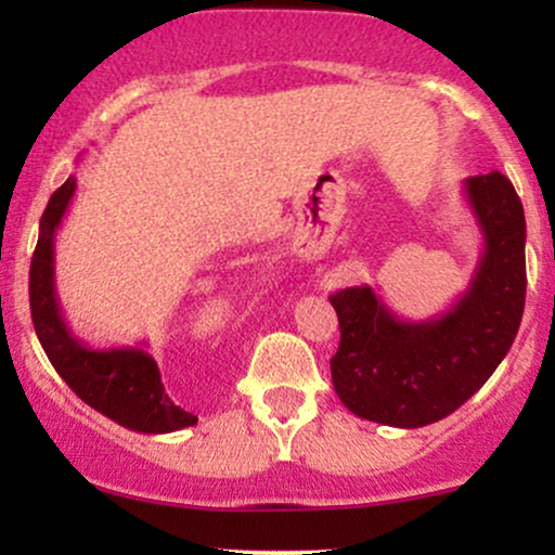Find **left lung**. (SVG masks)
<instances>
[{
  "instance_id": "obj_1",
  "label": "left lung",
  "mask_w": 555,
  "mask_h": 555,
  "mask_svg": "<svg viewBox=\"0 0 555 555\" xmlns=\"http://www.w3.org/2000/svg\"><path fill=\"white\" fill-rule=\"evenodd\" d=\"M464 195L482 234L469 286L441 315L401 321L373 286L331 295L341 341L331 358L336 397L362 420L423 428L460 410L512 349L525 313V208L501 175L469 177Z\"/></svg>"
}]
</instances>
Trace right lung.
Listing matches in <instances>:
<instances>
[{"label": "right lung", "mask_w": 555, "mask_h": 555, "mask_svg": "<svg viewBox=\"0 0 555 555\" xmlns=\"http://www.w3.org/2000/svg\"><path fill=\"white\" fill-rule=\"evenodd\" d=\"M75 177L49 197L30 260V315L54 371L95 412L138 433H171L197 423L164 391L156 360L143 347H86L62 318L54 286V240L73 203Z\"/></svg>", "instance_id": "right-lung-1"}]
</instances>
